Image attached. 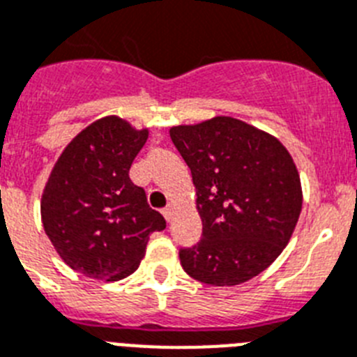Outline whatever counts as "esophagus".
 Here are the masks:
<instances>
[{
	"instance_id": "obj_1",
	"label": "esophagus",
	"mask_w": 357,
	"mask_h": 357,
	"mask_svg": "<svg viewBox=\"0 0 357 357\" xmlns=\"http://www.w3.org/2000/svg\"><path fill=\"white\" fill-rule=\"evenodd\" d=\"M162 215L167 222H172L173 216H175V209H173V206H167V208H164Z\"/></svg>"
}]
</instances>
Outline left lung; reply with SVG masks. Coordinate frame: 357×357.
I'll list each match as a JSON object with an SVG mask.
<instances>
[{
    "label": "left lung",
    "instance_id": "obj_1",
    "mask_svg": "<svg viewBox=\"0 0 357 357\" xmlns=\"http://www.w3.org/2000/svg\"><path fill=\"white\" fill-rule=\"evenodd\" d=\"M191 169L202 240L181 249L191 278L231 287L255 278L285 249L301 213V182L287 148L233 117L169 130Z\"/></svg>",
    "mask_w": 357,
    "mask_h": 357
}]
</instances>
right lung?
<instances>
[{"label":"right lung","instance_id":"add662e5","mask_svg":"<svg viewBox=\"0 0 357 357\" xmlns=\"http://www.w3.org/2000/svg\"><path fill=\"white\" fill-rule=\"evenodd\" d=\"M148 141L115 115L75 137L57 158L41 197L45 233L66 266L96 280L117 282L137 271L149 234L166 220L130 178Z\"/></svg>","mask_w":357,"mask_h":357}]
</instances>
